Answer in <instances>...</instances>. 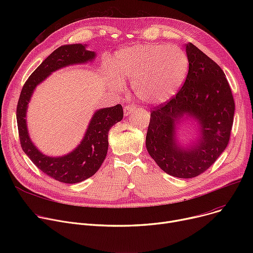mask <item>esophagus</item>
Returning a JSON list of instances; mask_svg holds the SVG:
<instances>
[{
    "label": "esophagus",
    "instance_id": "obj_1",
    "mask_svg": "<svg viewBox=\"0 0 253 253\" xmlns=\"http://www.w3.org/2000/svg\"><path fill=\"white\" fill-rule=\"evenodd\" d=\"M134 110H135V108H134L133 105H127V106H125V108H124V115H125V117L131 115L132 113L134 112Z\"/></svg>",
    "mask_w": 253,
    "mask_h": 253
}]
</instances>
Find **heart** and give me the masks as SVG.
<instances>
[{"label":"heart","mask_w":253,"mask_h":253,"mask_svg":"<svg viewBox=\"0 0 253 253\" xmlns=\"http://www.w3.org/2000/svg\"><path fill=\"white\" fill-rule=\"evenodd\" d=\"M116 77L111 86L123 89V82H132L135 95L147 104H162L181 88L189 70L185 52L177 46L138 44L119 50L112 62Z\"/></svg>","instance_id":"obj_1"}]
</instances>
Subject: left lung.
I'll use <instances>...</instances> for the list:
<instances>
[{
    "instance_id": "obj_1",
    "label": "left lung",
    "mask_w": 253,
    "mask_h": 253,
    "mask_svg": "<svg viewBox=\"0 0 253 253\" xmlns=\"http://www.w3.org/2000/svg\"><path fill=\"white\" fill-rule=\"evenodd\" d=\"M187 79L177 94L151 113L145 145L167 174L192 178L203 173L227 148L234 121L235 102L223 71L192 43L185 45ZM195 134L179 138L183 123Z\"/></svg>"
}]
</instances>
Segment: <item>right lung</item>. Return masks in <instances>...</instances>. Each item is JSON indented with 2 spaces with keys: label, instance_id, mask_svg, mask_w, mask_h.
Returning <instances> with one entry per match:
<instances>
[{
  "label": "right lung",
  "instance_id": "obj_1",
  "mask_svg": "<svg viewBox=\"0 0 253 253\" xmlns=\"http://www.w3.org/2000/svg\"><path fill=\"white\" fill-rule=\"evenodd\" d=\"M96 58L94 51L87 45H63L53 51L25 82L17 104L16 118L21 148L32 162L48 176L64 183L81 182L94 175L106 157L109 148V131L123 119V108L117 104L94 112L85 134L77 147L62 156H48L40 151L32 141L26 113L38 85L52 74L70 65L86 64Z\"/></svg>",
  "mask_w": 253,
  "mask_h": 253
}]
</instances>
